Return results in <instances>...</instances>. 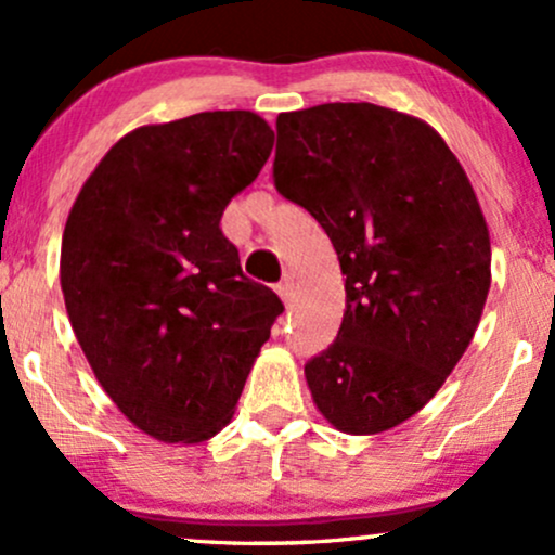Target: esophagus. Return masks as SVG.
Wrapping results in <instances>:
<instances>
[{"label": "esophagus", "instance_id": "obj_1", "mask_svg": "<svg viewBox=\"0 0 555 555\" xmlns=\"http://www.w3.org/2000/svg\"><path fill=\"white\" fill-rule=\"evenodd\" d=\"M276 292H279V297L284 299V305L289 302V299H292V292H295V276H292V273H284L282 282L276 284Z\"/></svg>", "mask_w": 555, "mask_h": 555}]
</instances>
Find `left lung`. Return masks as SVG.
<instances>
[{
	"mask_svg": "<svg viewBox=\"0 0 555 555\" xmlns=\"http://www.w3.org/2000/svg\"><path fill=\"white\" fill-rule=\"evenodd\" d=\"M273 184L334 245L347 310L308 360L321 415L352 436L423 410L473 341L490 289V237L443 138L375 104L279 114Z\"/></svg>",
	"mask_w": 555,
	"mask_h": 555,
	"instance_id": "8db88e82",
	"label": "left lung"
}]
</instances>
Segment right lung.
<instances>
[{"mask_svg": "<svg viewBox=\"0 0 555 555\" xmlns=\"http://www.w3.org/2000/svg\"><path fill=\"white\" fill-rule=\"evenodd\" d=\"M271 149L269 122L242 109L138 127L67 216L60 282L75 336L119 412L164 443L224 428L284 310L219 227Z\"/></svg>", "mask_w": 555, "mask_h": 555, "instance_id": "obj_1", "label": "right lung"}]
</instances>
